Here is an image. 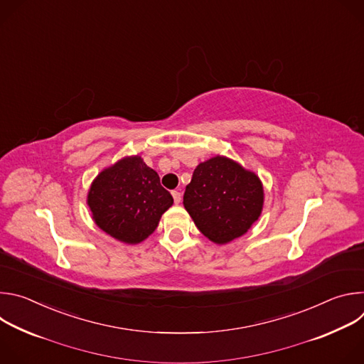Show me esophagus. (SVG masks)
Listing matches in <instances>:
<instances>
[{"label": "esophagus", "mask_w": 364, "mask_h": 364, "mask_svg": "<svg viewBox=\"0 0 364 364\" xmlns=\"http://www.w3.org/2000/svg\"><path fill=\"white\" fill-rule=\"evenodd\" d=\"M171 194H173L174 203H176V204H178V203L181 201V193H180V191H177V190H174V191H171Z\"/></svg>", "instance_id": "1"}]
</instances>
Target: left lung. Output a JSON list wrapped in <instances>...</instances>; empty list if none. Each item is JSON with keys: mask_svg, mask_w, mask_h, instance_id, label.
Returning a JSON list of instances; mask_svg holds the SVG:
<instances>
[{"mask_svg": "<svg viewBox=\"0 0 364 364\" xmlns=\"http://www.w3.org/2000/svg\"><path fill=\"white\" fill-rule=\"evenodd\" d=\"M183 204L207 239L225 245L245 235L261 216L264 187L255 173L216 155L196 167Z\"/></svg>", "mask_w": 364, "mask_h": 364, "instance_id": "obj_1", "label": "left lung"}]
</instances>
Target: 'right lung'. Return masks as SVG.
<instances>
[{
    "label": "right lung",
    "mask_w": 364,
    "mask_h": 364,
    "mask_svg": "<svg viewBox=\"0 0 364 364\" xmlns=\"http://www.w3.org/2000/svg\"><path fill=\"white\" fill-rule=\"evenodd\" d=\"M173 203L157 171L139 155L102 170L87 193V205L97 228L128 245L145 240Z\"/></svg>",
    "instance_id": "1"
}]
</instances>
